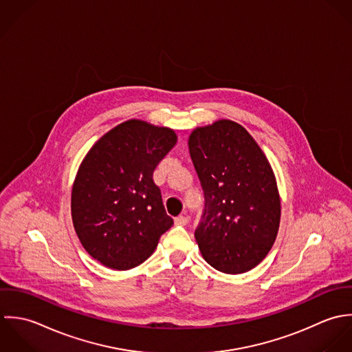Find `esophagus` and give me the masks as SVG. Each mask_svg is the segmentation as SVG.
I'll list each match as a JSON object with an SVG mask.
<instances>
[{
    "label": "esophagus",
    "mask_w": 352,
    "mask_h": 352,
    "mask_svg": "<svg viewBox=\"0 0 352 352\" xmlns=\"http://www.w3.org/2000/svg\"><path fill=\"white\" fill-rule=\"evenodd\" d=\"M174 223H175L177 226H186V224H188V217L184 216V214H179V216H177V217L174 219Z\"/></svg>",
    "instance_id": "obj_1"
}]
</instances>
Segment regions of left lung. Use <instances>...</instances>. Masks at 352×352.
Instances as JSON below:
<instances>
[{"mask_svg":"<svg viewBox=\"0 0 352 352\" xmlns=\"http://www.w3.org/2000/svg\"><path fill=\"white\" fill-rule=\"evenodd\" d=\"M188 144L206 199L199 249L214 270L245 274L265 258L279 231L274 170L250 133L230 120L196 128Z\"/></svg>","mask_w":352,"mask_h":352,"instance_id":"8db88e82","label":"left lung"}]
</instances>
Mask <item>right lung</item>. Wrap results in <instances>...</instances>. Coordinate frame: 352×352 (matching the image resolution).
Wrapping results in <instances>:
<instances>
[{
  "label": "right lung",
  "mask_w": 352,
  "mask_h": 352,
  "mask_svg": "<svg viewBox=\"0 0 352 352\" xmlns=\"http://www.w3.org/2000/svg\"><path fill=\"white\" fill-rule=\"evenodd\" d=\"M175 142L170 128L129 120L82 159L72 188L73 227L87 253L104 267L140 265L173 226L152 174Z\"/></svg>",
  "instance_id": "add662e5"
}]
</instances>
